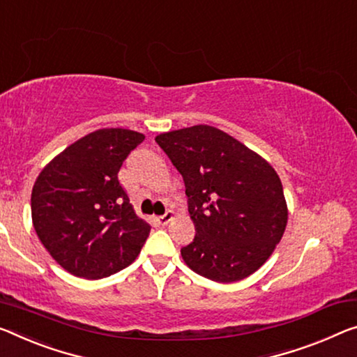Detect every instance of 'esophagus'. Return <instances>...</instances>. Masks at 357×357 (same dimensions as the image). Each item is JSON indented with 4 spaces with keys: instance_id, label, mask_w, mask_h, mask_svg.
Returning a JSON list of instances; mask_svg holds the SVG:
<instances>
[{
    "instance_id": "1",
    "label": "esophagus",
    "mask_w": 357,
    "mask_h": 357,
    "mask_svg": "<svg viewBox=\"0 0 357 357\" xmlns=\"http://www.w3.org/2000/svg\"><path fill=\"white\" fill-rule=\"evenodd\" d=\"M172 218H174V212L172 211H167L166 213H164V215H161L160 218H158V223L162 225V227H164V225H167L169 222L172 220Z\"/></svg>"
}]
</instances>
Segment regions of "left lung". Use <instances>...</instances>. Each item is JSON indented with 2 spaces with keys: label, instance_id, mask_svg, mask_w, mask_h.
<instances>
[{
  "label": "left lung",
  "instance_id": "1",
  "mask_svg": "<svg viewBox=\"0 0 357 357\" xmlns=\"http://www.w3.org/2000/svg\"><path fill=\"white\" fill-rule=\"evenodd\" d=\"M182 174L195 239L183 261L215 282H236L265 263L287 225L282 183L271 164L212 126L156 135Z\"/></svg>",
  "mask_w": 357,
  "mask_h": 357
}]
</instances>
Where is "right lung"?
Instances as JSON below:
<instances>
[{
    "label": "right lung",
    "instance_id": "right-lung-1",
    "mask_svg": "<svg viewBox=\"0 0 357 357\" xmlns=\"http://www.w3.org/2000/svg\"><path fill=\"white\" fill-rule=\"evenodd\" d=\"M144 139L129 129H98L65 148L38 175L33 227L52 259L73 276H112L140 254L151 227L137 217L118 172Z\"/></svg>",
    "mask_w": 357,
    "mask_h": 357
}]
</instances>
